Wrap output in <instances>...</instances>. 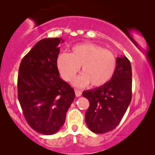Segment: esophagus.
Instances as JSON below:
<instances>
[{"label":"esophagus","mask_w":155,"mask_h":155,"mask_svg":"<svg viewBox=\"0 0 155 155\" xmlns=\"http://www.w3.org/2000/svg\"><path fill=\"white\" fill-rule=\"evenodd\" d=\"M75 92L76 97H80V96H81V94H82V92H81V91H80V90H75Z\"/></svg>","instance_id":"esophagus-1"}]
</instances>
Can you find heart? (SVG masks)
<instances>
[{"label":"heart","mask_w":155,"mask_h":155,"mask_svg":"<svg viewBox=\"0 0 155 155\" xmlns=\"http://www.w3.org/2000/svg\"><path fill=\"white\" fill-rule=\"evenodd\" d=\"M61 75L66 81H71L80 71L82 73L74 81L75 85L84 87L90 83L100 87L113 77L116 68L115 55L102 46L84 43L72 47L71 54L62 53L57 60Z\"/></svg>","instance_id":"b5f03b06"}]
</instances>
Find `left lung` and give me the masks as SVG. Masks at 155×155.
Instances as JSON below:
<instances>
[{
	"label": "left lung",
	"instance_id": "1",
	"mask_svg": "<svg viewBox=\"0 0 155 155\" xmlns=\"http://www.w3.org/2000/svg\"><path fill=\"white\" fill-rule=\"evenodd\" d=\"M113 77L102 86L82 92L90 107L85 114L89 129L95 133L114 130L124 117L132 98V69L126 56L117 57Z\"/></svg>",
	"mask_w": 155,
	"mask_h": 155
}]
</instances>
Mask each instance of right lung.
Segmentation results:
<instances>
[{
    "instance_id": "add662e5",
    "label": "right lung",
    "mask_w": 155,
    "mask_h": 155,
    "mask_svg": "<svg viewBox=\"0 0 155 155\" xmlns=\"http://www.w3.org/2000/svg\"><path fill=\"white\" fill-rule=\"evenodd\" d=\"M59 38L40 40L21 61L18 100L29 126L44 135L58 132L75 99L74 90L61 79L57 67Z\"/></svg>"
}]
</instances>
